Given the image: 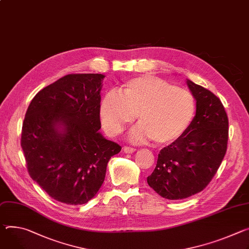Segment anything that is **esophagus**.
Masks as SVG:
<instances>
[{
  "mask_svg": "<svg viewBox=\"0 0 249 249\" xmlns=\"http://www.w3.org/2000/svg\"><path fill=\"white\" fill-rule=\"evenodd\" d=\"M123 150H124V152H125L126 154H132V153H134L135 151H136V150H135L134 148H131V147H127V146H125V147L123 148Z\"/></svg>",
  "mask_w": 249,
  "mask_h": 249,
  "instance_id": "1",
  "label": "esophagus"
}]
</instances>
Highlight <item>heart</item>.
I'll use <instances>...</instances> for the list:
<instances>
[{
  "mask_svg": "<svg viewBox=\"0 0 249 249\" xmlns=\"http://www.w3.org/2000/svg\"><path fill=\"white\" fill-rule=\"evenodd\" d=\"M195 113L196 101L190 91L152 75L128 79L120 87V95L108 92L99 105L100 119L109 135L121 133L137 116L140 125L130 138L135 142L153 139L159 145L183 136Z\"/></svg>",
  "mask_w": 249,
  "mask_h": 249,
  "instance_id": "1",
  "label": "heart"
}]
</instances>
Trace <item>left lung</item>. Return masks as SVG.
I'll return each mask as SVG.
<instances>
[{
  "instance_id": "left-lung-1",
  "label": "left lung",
  "mask_w": 249,
  "mask_h": 249,
  "mask_svg": "<svg viewBox=\"0 0 249 249\" xmlns=\"http://www.w3.org/2000/svg\"><path fill=\"white\" fill-rule=\"evenodd\" d=\"M196 101V115L178 140L163 148L148 185L168 199H183L205 189L227 152L229 119L219 100L210 90L187 79Z\"/></svg>"
}]
</instances>
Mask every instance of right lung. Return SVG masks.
Returning a JSON list of instances; mask_svg holds the SVG:
<instances>
[{"mask_svg": "<svg viewBox=\"0 0 249 249\" xmlns=\"http://www.w3.org/2000/svg\"><path fill=\"white\" fill-rule=\"evenodd\" d=\"M104 77L81 73L59 78L33 98L22 123L20 146L30 176L66 205H83L95 196L110 158L121 151L99 132Z\"/></svg>", "mask_w": 249, "mask_h": 249, "instance_id": "right-lung-1", "label": "right lung"}]
</instances>
